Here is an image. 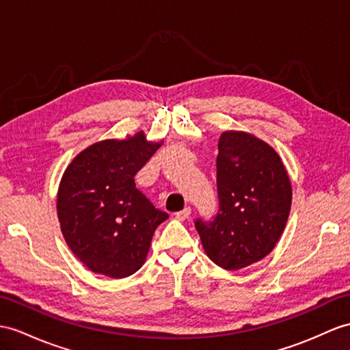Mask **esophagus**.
<instances>
[{"label":"esophagus","instance_id":"esophagus-1","mask_svg":"<svg viewBox=\"0 0 350 350\" xmlns=\"http://www.w3.org/2000/svg\"><path fill=\"white\" fill-rule=\"evenodd\" d=\"M190 215H191V208H190V206H187V208H184L183 211L176 212V214H175V217H176L178 219H181V221L187 219Z\"/></svg>","mask_w":350,"mask_h":350}]
</instances>
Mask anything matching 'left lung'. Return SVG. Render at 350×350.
I'll list each match as a JSON object with an SVG mask.
<instances>
[{
	"label": "left lung",
	"mask_w": 350,
	"mask_h": 350,
	"mask_svg": "<svg viewBox=\"0 0 350 350\" xmlns=\"http://www.w3.org/2000/svg\"><path fill=\"white\" fill-rule=\"evenodd\" d=\"M218 211L196 218L208 257L239 270L271 252L291 209L293 190L278 152L245 132H224L217 156Z\"/></svg>",
	"instance_id": "left-lung-1"
}]
</instances>
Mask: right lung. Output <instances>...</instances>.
I'll use <instances>...</instances> for the list:
<instances>
[{"label": "right lung", "instance_id": "obj_1", "mask_svg": "<svg viewBox=\"0 0 350 350\" xmlns=\"http://www.w3.org/2000/svg\"><path fill=\"white\" fill-rule=\"evenodd\" d=\"M159 147L139 132L93 144L66 167L57 191L59 223L75 257L95 273L133 275L146 261L152 233L169 217L135 184Z\"/></svg>", "mask_w": 350, "mask_h": 350}]
</instances>
